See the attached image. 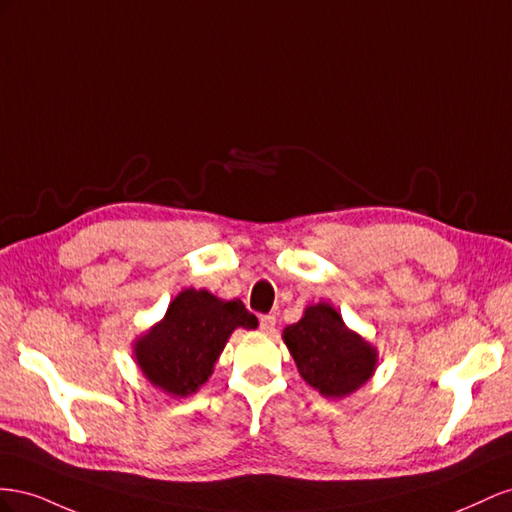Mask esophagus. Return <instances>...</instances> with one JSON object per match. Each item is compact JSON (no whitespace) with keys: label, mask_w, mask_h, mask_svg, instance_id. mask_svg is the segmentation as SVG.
I'll return each mask as SVG.
<instances>
[{"label":"esophagus","mask_w":512,"mask_h":512,"mask_svg":"<svg viewBox=\"0 0 512 512\" xmlns=\"http://www.w3.org/2000/svg\"><path fill=\"white\" fill-rule=\"evenodd\" d=\"M276 328V317L274 315H261L259 317V330L264 334H272Z\"/></svg>","instance_id":"obj_1"}]
</instances>
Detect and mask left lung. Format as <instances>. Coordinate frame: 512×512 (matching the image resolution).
I'll return each instance as SVG.
<instances>
[{"label": "left lung", "instance_id": "1", "mask_svg": "<svg viewBox=\"0 0 512 512\" xmlns=\"http://www.w3.org/2000/svg\"><path fill=\"white\" fill-rule=\"evenodd\" d=\"M302 379L328 399H343L367 384L377 364V349L345 326L330 304L306 306L298 324L283 330Z\"/></svg>", "mask_w": 512, "mask_h": 512}]
</instances>
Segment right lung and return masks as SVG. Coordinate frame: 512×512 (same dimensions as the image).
Segmentation results:
<instances>
[{
	"instance_id": "1",
	"label": "right lung",
	"mask_w": 512,
	"mask_h": 512,
	"mask_svg": "<svg viewBox=\"0 0 512 512\" xmlns=\"http://www.w3.org/2000/svg\"><path fill=\"white\" fill-rule=\"evenodd\" d=\"M236 328H257V317L240 300H221L206 289H184L165 317L135 341V358L152 386L171 397H188L208 382Z\"/></svg>"
}]
</instances>
